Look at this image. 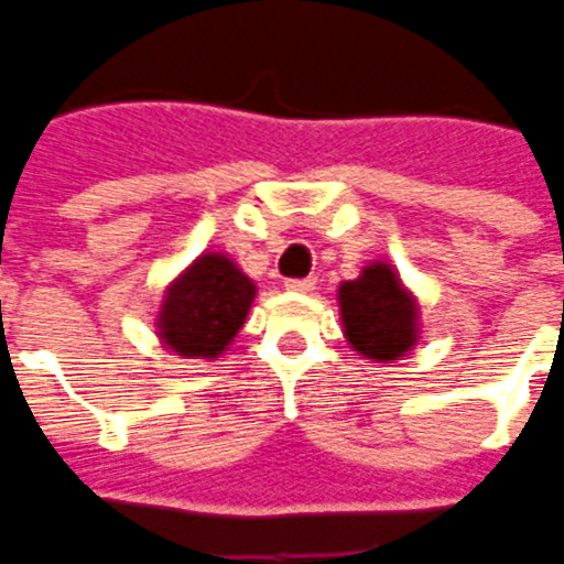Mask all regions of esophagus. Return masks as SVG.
<instances>
[{
  "label": "esophagus",
  "instance_id": "obj_1",
  "mask_svg": "<svg viewBox=\"0 0 564 564\" xmlns=\"http://www.w3.org/2000/svg\"><path fill=\"white\" fill-rule=\"evenodd\" d=\"M315 282H318V279H315V276H306V279H288L285 288H288V291H312V288H315Z\"/></svg>",
  "mask_w": 564,
  "mask_h": 564
}]
</instances>
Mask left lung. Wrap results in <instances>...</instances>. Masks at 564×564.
Here are the masks:
<instances>
[{
	"label": "left lung",
	"mask_w": 564,
	"mask_h": 564,
	"mask_svg": "<svg viewBox=\"0 0 564 564\" xmlns=\"http://www.w3.org/2000/svg\"><path fill=\"white\" fill-rule=\"evenodd\" d=\"M339 306L348 343L372 360H397L417 343V310L388 264L343 282Z\"/></svg>",
	"instance_id": "left-lung-1"
}]
</instances>
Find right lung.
Returning a JSON list of instances; mask_svg holds the SVG:
<instances>
[{"label":"right lung","instance_id":"right-lung-1","mask_svg":"<svg viewBox=\"0 0 564 564\" xmlns=\"http://www.w3.org/2000/svg\"><path fill=\"white\" fill-rule=\"evenodd\" d=\"M254 285L225 254H200L164 297L162 339L183 357H216L246 322Z\"/></svg>","mask_w":564,"mask_h":564}]
</instances>
